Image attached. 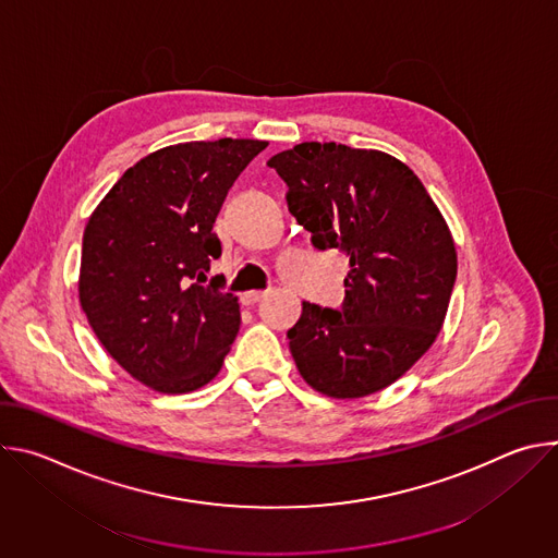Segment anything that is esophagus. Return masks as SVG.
<instances>
[{
    "instance_id": "obj_1",
    "label": "esophagus",
    "mask_w": 558,
    "mask_h": 558,
    "mask_svg": "<svg viewBox=\"0 0 558 558\" xmlns=\"http://www.w3.org/2000/svg\"><path fill=\"white\" fill-rule=\"evenodd\" d=\"M265 295H267V291H247V293H243V295H241V302H243V304H247V306H252V304L260 302Z\"/></svg>"
}]
</instances>
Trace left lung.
Returning <instances> with one entry per match:
<instances>
[{"mask_svg":"<svg viewBox=\"0 0 558 558\" xmlns=\"http://www.w3.org/2000/svg\"><path fill=\"white\" fill-rule=\"evenodd\" d=\"M315 250L349 258L342 308L302 302L289 349L302 379L357 400L400 379L437 340L457 250L415 172L379 149L304 141L267 161Z\"/></svg>","mask_w":558,"mask_h":558,"instance_id":"obj_1","label":"left lung"}]
</instances>
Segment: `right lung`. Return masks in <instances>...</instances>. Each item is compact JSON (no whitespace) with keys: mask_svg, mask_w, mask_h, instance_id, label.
<instances>
[{"mask_svg":"<svg viewBox=\"0 0 558 558\" xmlns=\"http://www.w3.org/2000/svg\"><path fill=\"white\" fill-rule=\"evenodd\" d=\"M258 138L190 141L136 161L90 214L78 302L104 349L141 384L179 395L209 384L229 353L241 306L207 282L220 256L222 201Z\"/></svg>","mask_w":558,"mask_h":558,"instance_id":"1","label":"right lung"}]
</instances>
